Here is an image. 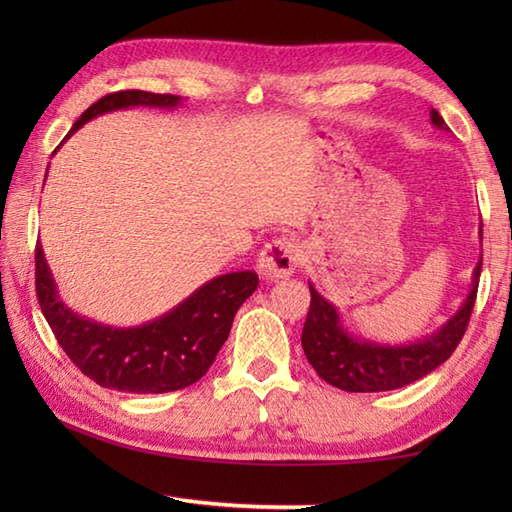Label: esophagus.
<instances>
[{
    "label": "esophagus",
    "mask_w": 512,
    "mask_h": 512,
    "mask_svg": "<svg viewBox=\"0 0 512 512\" xmlns=\"http://www.w3.org/2000/svg\"><path fill=\"white\" fill-rule=\"evenodd\" d=\"M300 259V250L291 239H273L262 248L257 257V273L268 282L282 280L293 273Z\"/></svg>",
    "instance_id": "1"
}]
</instances>
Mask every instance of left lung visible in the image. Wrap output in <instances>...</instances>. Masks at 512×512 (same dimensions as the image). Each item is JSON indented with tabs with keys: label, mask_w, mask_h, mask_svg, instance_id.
I'll list each match as a JSON object with an SVG mask.
<instances>
[{
	"label": "left lung",
	"mask_w": 512,
	"mask_h": 512,
	"mask_svg": "<svg viewBox=\"0 0 512 512\" xmlns=\"http://www.w3.org/2000/svg\"><path fill=\"white\" fill-rule=\"evenodd\" d=\"M431 124L440 131H449L445 119L436 108L429 110ZM483 232L479 230V239ZM481 259L474 266L470 293L452 316L433 332L409 343H379L366 336L352 334L345 327L341 311L327 298L320 296L309 282L311 305L302 327V350L320 379L348 393H379L395 391L413 384L445 363L456 345L461 343L479 289Z\"/></svg>",
	"instance_id": "1"
}]
</instances>
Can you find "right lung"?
I'll use <instances>...</instances> for the list:
<instances>
[{"label":"right lung","mask_w":512,"mask_h":512,"mask_svg":"<svg viewBox=\"0 0 512 512\" xmlns=\"http://www.w3.org/2000/svg\"><path fill=\"white\" fill-rule=\"evenodd\" d=\"M180 103L183 99L173 94L142 90L106 94L76 119L65 140L106 112L137 106L173 110ZM257 284L253 271L225 273L205 282L167 314L135 327H115L69 309L60 298L45 250L40 244L36 248L38 302L60 348L83 375L124 393H171L196 384L214 363L235 314Z\"/></svg>","instance_id":"right-lung-1"}]
</instances>
